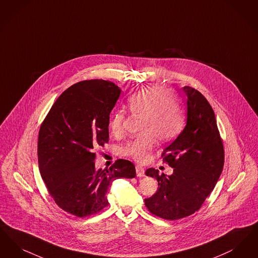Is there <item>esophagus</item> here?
Returning <instances> with one entry per match:
<instances>
[{
  "label": "esophagus",
  "mask_w": 258,
  "mask_h": 258,
  "mask_svg": "<svg viewBox=\"0 0 258 258\" xmlns=\"http://www.w3.org/2000/svg\"><path fill=\"white\" fill-rule=\"evenodd\" d=\"M136 173H137V176H139V177L145 176V168L139 165L136 166Z\"/></svg>",
  "instance_id": "obj_1"
}]
</instances>
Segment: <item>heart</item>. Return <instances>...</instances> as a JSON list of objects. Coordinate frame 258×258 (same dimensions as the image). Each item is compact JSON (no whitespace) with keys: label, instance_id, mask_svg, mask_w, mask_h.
<instances>
[{"label":"heart","instance_id":"obj_1","mask_svg":"<svg viewBox=\"0 0 258 258\" xmlns=\"http://www.w3.org/2000/svg\"><path fill=\"white\" fill-rule=\"evenodd\" d=\"M127 110L141 116L140 136L128 142L123 148L125 156L136 162L145 163L156 146L171 141L179 132L182 124V110L179 99L172 90H163L160 86H149L132 94L126 103ZM124 115L112 114L110 129L112 135L122 134Z\"/></svg>","mask_w":258,"mask_h":258}]
</instances>
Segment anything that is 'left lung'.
I'll return each instance as SVG.
<instances>
[{
	"instance_id": "1",
	"label": "left lung",
	"mask_w": 258,
	"mask_h": 258,
	"mask_svg": "<svg viewBox=\"0 0 258 258\" xmlns=\"http://www.w3.org/2000/svg\"><path fill=\"white\" fill-rule=\"evenodd\" d=\"M182 90L187 96L186 125L162 154L173 172L159 174L153 168L146 171L159 185L157 191L145 200L146 207L170 221L198 211L224 168V146L212 107L200 91L190 87Z\"/></svg>"
}]
</instances>
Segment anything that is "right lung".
Listing matches in <instances>:
<instances>
[{
  "label": "right lung",
  "instance_id": "obj_1",
  "mask_svg": "<svg viewBox=\"0 0 258 258\" xmlns=\"http://www.w3.org/2000/svg\"><path fill=\"white\" fill-rule=\"evenodd\" d=\"M121 90L104 80L82 81L64 90L41 124L37 155L42 179L56 204L87 217L108 206L112 181L134 178L135 166L119 159L95 168V148L109 142L110 113Z\"/></svg>",
  "mask_w": 258,
  "mask_h": 258
}]
</instances>
